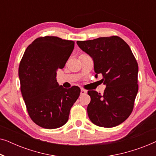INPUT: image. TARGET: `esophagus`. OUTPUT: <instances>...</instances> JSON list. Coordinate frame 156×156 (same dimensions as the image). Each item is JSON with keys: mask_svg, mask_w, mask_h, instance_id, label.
I'll list each match as a JSON object with an SVG mask.
<instances>
[{"mask_svg": "<svg viewBox=\"0 0 156 156\" xmlns=\"http://www.w3.org/2000/svg\"><path fill=\"white\" fill-rule=\"evenodd\" d=\"M87 93V91L84 90V89H81V95H83V94H85Z\"/></svg>", "mask_w": 156, "mask_h": 156, "instance_id": "obj_1", "label": "esophagus"}]
</instances>
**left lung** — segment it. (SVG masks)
I'll return each mask as SVG.
<instances>
[{
  "instance_id": "8db88e82",
  "label": "left lung",
  "mask_w": 156,
  "mask_h": 156,
  "mask_svg": "<svg viewBox=\"0 0 156 156\" xmlns=\"http://www.w3.org/2000/svg\"><path fill=\"white\" fill-rule=\"evenodd\" d=\"M94 61L95 76L101 74L106 85L104 94L88 91L91 101L87 113L98 126H116L131 114L138 90V66L126 42L118 36L77 41Z\"/></svg>"
}]
</instances>
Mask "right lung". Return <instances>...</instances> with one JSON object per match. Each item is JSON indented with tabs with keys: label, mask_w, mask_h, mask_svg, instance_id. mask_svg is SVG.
I'll list each match as a JSON object with an SVG mask.
<instances>
[{
	"label": "right lung",
	"mask_w": 156,
	"mask_h": 156,
	"mask_svg": "<svg viewBox=\"0 0 156 156\" xmlns=\"http://www.w3.org/2000/svg\"><path fill=\"white\" fill-rule=\"evenodd\" d=\"M74 42L54 36L35 39L21 59L18 74L23 100L32 120L44 129H54L67 122L80 94V87L65 89L56 80L74 50Z\"/></svg>",
	"instance_id": "right-lung-1"
}]
</instances>
